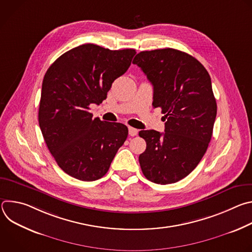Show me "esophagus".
I'll list each match as a JSON object with an SVG mask.
<instances>
[{"mask_svg": "<svg viewBox=\"0 0 252 252\" xmlns=\"http://www.w3.org/2000/svg\"><path fill=\"white\" fill-rule=\"evenodd\" d=\"M137 132H138V130H137L136 128L131 127V126H129V127H128V133H129V135H130V136H134V135H136V134H137Z\"/></svg>", "mask_w": 252, "mask_h": 252, "instance_id": "34e87169", "label": "esophagus"}]
</instances>
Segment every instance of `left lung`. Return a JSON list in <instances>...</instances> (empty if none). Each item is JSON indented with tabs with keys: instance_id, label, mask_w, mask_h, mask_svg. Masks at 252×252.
I'll return each mask as SVG.
<instances>
[{
	"instance_id": "obj_1",
	"label": "left lung",
	"mask_w": 252,
	"mask_h": 252,
	"mask_svg": "<svg viewBox=\"0 0 252 252\" xmlns=\"http://www.w3.org/2000/svg\"><path fill=\"white\" fill-rule=\"evenodd\" d=\"M137 64L154 87V107L164 115V132L140 130L147 149L138 160L149 181L176 183L199 163L211 139L218 105L205 67L174 49L140 52Z\"/></svg>"
}]
</instances>
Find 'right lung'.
Instances as JSON below:
<instances>
[{
	"mask_svg": "<svg viewBox=\"0 0 252 252\" xmlns=\"http://www.w3.org/2000/svg\"><path fill=\"white\" fill-rule=\"evenodd\" d=\"M133 49L112 51L94 44L71 49L58 58L43 80L39 125L58 165L80 181L102 177L128 129L120 123L93 119L116 79L130 65Z\"/></svg>",
	"mask_w": 252,
	"mask_h": 252,
	"instance_id": "1",
	"label": "right lung"
}]
</instances>
